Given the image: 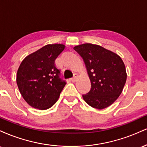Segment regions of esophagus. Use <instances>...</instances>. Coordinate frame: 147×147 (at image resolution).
Returning <instances> with one entry per match:
<instances>
[{
    "label": "esophagus",
    "instance_id": "1",
    "mask_svg": "<svg viewBox=\"0 0 147 147\" xmlns=\"http://www.w3.org/2000/svg\"><path fill=\"white\" fill-rule=\"evenodd\" d=\"M77 77H78V75H77V74H75V75H74V77L71 79L72 82H75V81L77 80Z\"/></svg>",
    "mask_w": 147,
    "mask_h": 147
}]
</instances>
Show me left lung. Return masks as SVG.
Listing matches in <instances>:
<instances>
[{
    "label": "left lung",
    "mask_w": 147,
    "mask_h": 147,
    "mask_svg": "<svg viewBox=\"0 0 147 147\" xmlns=\"http://www.w3.org/2000/svg\"><path fill=\"white\" fill-rule=\"evenodd\" d=\"M74 49L83 58L91 83L90 91L82 95L84 101L97 109L111 106L122 93L127 77L121 57L91 43L77 45Z\"/></svg>",
    "instance_id": "obj_1"
}]
</instances>
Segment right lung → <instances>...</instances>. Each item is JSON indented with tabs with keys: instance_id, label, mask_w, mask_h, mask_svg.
<instances>
[{
	"instance_id": "right-lung-1",
	"label": "right lung",
	"mask_w": 147,
	"mask_h": 147,
	"mask_svg": "<svg viewBox=\"0 0 147 147\" xmlns=\"http://www.w3.org/2000/svg\"><path fill=\"white\" fill-rule=\"evenodd\" d=\"M64 48L63 44L46 45L21 62L16 83L23 99L32 107L45 110L58 100L66 82L60 77L55 59Z\"/></svg>"
}]
</instances>
